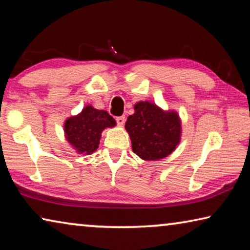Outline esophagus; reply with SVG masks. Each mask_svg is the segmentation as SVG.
I'll use <instances>...</instances> for the list:
<instances>
[{"mask_svg": "<svg viewBox=\"0 0 250 250\" xmlns=\"http://www.w3.org/2000/svg\"><path fill=\"white\" fill-rule=\"evenodd\" d=\"M117 124L119 125H125V118L124 117V116H121V117H117Z\"/></svg>", "mask_w": 250, "mask_h": 250, "instance_id": "1", "label": "esophagus"}]
</instances>
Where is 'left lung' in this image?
I'll list each match as a JSON object with an SVG mask.
<instances>
[{
	"label": "left lung",
	"instance_id": "8db88e82",
	"mask_svg": "<svg viewBox=\"0 0 250 250\" xmlns=\"http://www.w3.org/2000/svg\"><path fill=\"white\" fill-rule=\"evenodd\" d=\"M125 128L132 151L145 161L167 158L181 142L182 121L175 110H163L151 101H139Z\"/></svg>",
	"mask_w": 250,
	"mask_h": 250
}]
</instances>
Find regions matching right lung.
<instances>
[{
  "label": "right lung",
  "instance_id": "obj_1",
  "mask_svg": "<svg viewBox=\"0 0 250 250\" xmlns=\"http://www.w3.org/2000/svg\"><path fill=\"white\" fill-rule=\"evenodd\" d=\"M116 125V120L105 110L87 104L78 115L65 120L64 133L67 142L78 154L89 155L98 149L103 131Z\"/></svg>",
  "mask_w": 250,
  "mask_h": 250
}]
</instances>
